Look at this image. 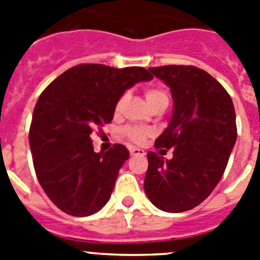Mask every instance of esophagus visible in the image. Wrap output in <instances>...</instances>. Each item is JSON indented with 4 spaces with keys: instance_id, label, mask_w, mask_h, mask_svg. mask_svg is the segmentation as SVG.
<instances>
[{
    "instance_id": "obj_1",
    "label": "esophagus",
    "mask_w": 260,
    "mask_h": 260,
    "mask_svg": "<svg viewBox=\"0 0 260 260\" xmlns=\"http://www.w3.org/2000/svg\"><path fill=\"white\" fill-rule=\"evenodd\" d=\"M130 155L132 156H144L146 155V152H144L143 150H141V148L132 147V148H130Z\"/></svg>"
}]
</instances>
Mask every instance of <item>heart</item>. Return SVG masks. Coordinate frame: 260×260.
Returning <instances> with one entry per match:
<instances>
[{
    "instance_id": "b5f03b06",
    "label": "heart",
    "mask_w": 260,
    "mask_h": 260,
    "mask_svg": "<svg viewBox=\"0 0 260 260\" xmlns=\"http://www.w3.org/2000/svg\"><path fill=\"white\" fill-rule=\"evenodd\" d=\"M144 96H146L147 103L151 105V108L157 104L168 103L167 91L160 86H147L146 89H144ZM125 100V93L119 96L118 100L114 104V114H118L121 112ZM123 135L127 138L128 141H132L133 143H143L147 138L151 135V132L148 128L141 127V126H127V127L123 128Z\"/></svg>"
}]
</instances>
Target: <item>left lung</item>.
Masks as SVG:
<instances>
[{
    "mask_svg": "<svg viewBox=\"0 0 260 260\" xmlns=\"http://www.w3.org/2000/svg\"><path fill=\"white\" fill-rule=\"evenodd\" d=\"M171 87L173 116L156 139V150L173 151L171 160L148 152L144 191L152 204L167 212H183L201 204L221 180L237 125L226 89L197 66L151 68Z\"/></svg>",
    "mask_w": 260,
    "mask_h": 260,
    "instance_id": "obj_1",
    "label": "left lung"
}]
</instances>
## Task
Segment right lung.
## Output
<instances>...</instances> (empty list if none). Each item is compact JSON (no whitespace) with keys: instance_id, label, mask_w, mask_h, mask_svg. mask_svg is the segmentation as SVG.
I'll list each match as a JSON object with an SVG mask.
<instances>
[{"instance_id":"obj_1","label":"right lung","mask_w":260,"mask_h":260,"mask_svg":"<svg viewBox=\"0 0 260 260\" xmlns=\"http://www.w3.org/2000/svg\"><path fill=\"white\" fill-rule=\"evenodd\" d=\"M152 78L141 66L82 63L56 78L39 96L29 147L39 183L59 210L83 217L109 201L128 151L113 144L96 153L89 135L113 119L114 104L126 89Z\"/></svg>"}]
</instances>
